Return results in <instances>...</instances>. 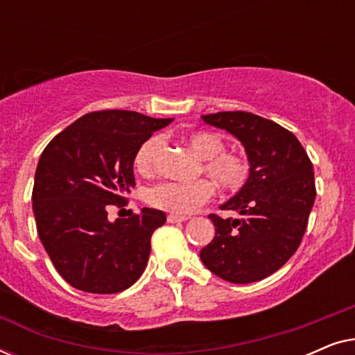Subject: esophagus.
Segmentation results:
<instances>
[{
  "label": "esophagus",
  "mask_w": 355,
  "mask_h": 355,
  "mask_svg": "<svg viewBox=\"0 0 355 355\" xmlns=\"http://www.w3.org/2000/svg\"><path fill=\"white\" fill-rule=\"evenodd\" d=\"M168 223H182V221H187L189 220V216H179V215H168Z\"/></svg>",
  "instance_id": "34e87169"
}]
</instances>
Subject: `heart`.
Listing matches in <instances>:
<instances>
[{
    "mask_svg": "<svg viewBox=\"0 0 355 355\" xmlns=\"http://www.w3.org/2000/svg\"><path fill=\"white\" fill-rule=\"evenodd\" d=\"M184 142L200 158L198 174H207L225 192H237L250 176V162L239 150L225 148V139L213 130H192L184 134ZM162 139L152 135L135 152L134 164L140 173L152 171L162 150ZM215 196V186L208 179L193 182L162 181L148 187L145 200L155 208L186 216Z\"/></svg>",
    "mask_w": 355,
    "mask_h": 355,
    "instance_id": "1",
    "label": "heart"
}]
</instances>
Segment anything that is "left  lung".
<instances>
[{
    "instance_id": "obj_1",
    "label": "left lung",
    "mask_w": 355,
    "mask_h": 355,
    "mask_svg": "<svg viewBox=\"0 0 355 355\" xmlns=\"http://www.w3.org/2000/svg\"><path fill=\"white\" fill-rule=\"evenodd\" d=\"M202 119L241 140L250 176L220 207L237 211L239 218L208 216L216 234L200 250V259L230 283L261 281L278 271L302 242L317 196L313 164L297 137L275 121L247 111H223Z\"/></svg>"
}]
</instances>
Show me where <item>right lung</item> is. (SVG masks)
Here are the masks:
<instances>
[{"label": "right lung", "mask_w": 355, "mask_h": 355, "mask_svg": "<svg viewBox=\"0 0 355 355\" xmlns=\"http://www.w3.org/2000/svg\"><path fill=\"white\" fill-rule=\"evenodd\" d=\"M171 121L137 111H94L43 150L33 182V215L46 254L72 288L114 294L144 273L150 239L166 215L142 208L111 223L108 208L125 205L124 196L135 186V152Z\"/></svg>", "instance_id": "add662e5"}]
</instances>
